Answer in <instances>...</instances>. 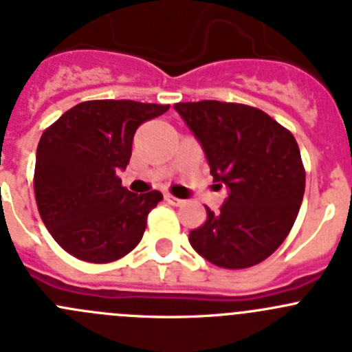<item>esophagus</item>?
Masks as SVG:
<instances>
[{
  "label": "esophagus",
  "mask_w": 352,
  "mask_h": 352,
  "mask_svg": "<svg viewBox=\"0 0 352 352\" xmlns=\"http://www.w3.org/2000/svg\"><path fill=\"white\" fill-rule=\"evenodd\" d=\"M164 201H166L167 204H170V206H182L183 204L182 199L174 197V195H170V193H166V195H164Z\"/></svg>",
  "instance_id": "34e87169"
}]
</instances>
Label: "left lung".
Wrapping results in <instances>:
<instances>
[{
    "instance_id": "left-lung-1",
    "label": "left lung",
    "mask_w": 352,
    "mask_h": 352,
    "mask_svg": "<svg viewBox=\"0 0 352 352\" xmlns=\"http://www.w3.org/2000/svg\"><path fill=\"white\" fill-rule=\"evenodd\" d=\"M174 109L201 143L211 176L228 197L209 208L190 244L223 269H246L269 258L292 230L305 192L295 138L262 109L220 101L178 102Z\"/></svg>"
}]
</instances>
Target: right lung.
Listing matches in <instances>:
<instances>
[{"label":"right lung","instance_id":"add662e5","mask_svg":"<svg viewBox=\"0 0 352 352\" xmlns=\"http://www.w3.org/2000/svg\"><path fill=\"white\" fill-rule=\"evenodd\" d=\"M164 104L102 99L67 109L43 132L36 150L34 195L45 227L78 260L108 263L131 253L162 193H132L118 170L131 160L132 140Z\"/></svg>","mask_w":352,"mask_h":352}]
</instances>
